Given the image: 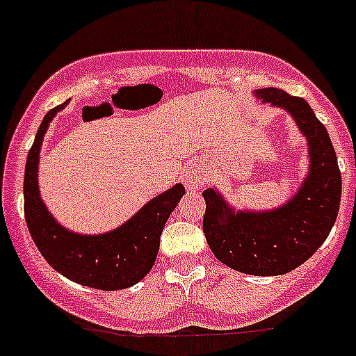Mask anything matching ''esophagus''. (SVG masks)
Returning a JSON list of instances; mask_svg holds the SVG:
<instances>
[{"label":"esophagus","instance_id":"esophagus-1","mask_svg":"<svg viewBox=\"0 0 356 356\" xmlns=\"http://www.w3.org/2000/svg\"><path fill=\"white\" fill-rule=\"evenodd\" d=\"M208 177H209L208 172L204 169H199V167H196V169H191L186 175V187L189 191L201 189V187L208 182Z\"/></svg>","mask_w":356,"mask_h":356}]
</instances>
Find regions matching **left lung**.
<instances>
[{
  "mask_svg": "<svg viewBox=\"0 0 356 356\" xmlns=\"http://www.w3.org/2000/svg\"><path fill=\"white\" fill-rule=\"evenodd\" d=\"M261 103L284 108L309 143V172L284 206L272 211H235L209 187L202 193V232L221 264L248 275H282L302 265L323 245L337 221L341 174L324 124L306 99L277 88L255 91Z\"/></svg>",
  "mask_w": 356,
  "mask_h": 356,
  "instance_id": "1",
  "label": "left lung"
}]
</instances>
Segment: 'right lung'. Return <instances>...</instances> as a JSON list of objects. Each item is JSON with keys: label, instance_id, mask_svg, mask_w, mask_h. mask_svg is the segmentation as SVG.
Wrapping results in <instances>:
<instances>
[{"label": "right lung", "instance_id": "obj_1", "mask_svg": "<svg viewBox=\"0 0 356 356\" xmlns=\"http://www.w3.org/2000/svg\"><path fill=\"white\" fill-rule=\"evenodd\" d=\"M65 104L47 113L26 157L23 182L26 226L50 267L72 282L101 291L131 287L154 267L163 226L186 189L175 184L148 201L124 225L103 235H81L58 225L42 201L37 174L47 128Z\"/></svg>", "mask_w": 356, "mask_h": 356}]
</instances>
